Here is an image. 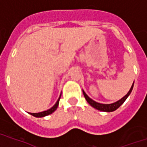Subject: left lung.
Returning a JSON list of instances; mask_svg holds the SVG:
<instances>
[{
	"mask_svg": "<svg viewBox=\"0 0 147 147\" xmlns=\"http://www.w3.org/2000/svg\"><path fill=\"white\" fill-rule=\"evenodd\" d=\"M134 81L133 83V85L130 87V89L128 91L126 95H125L123 97L119 100H117V102H114V103H109V104H105V103H97L96 101H94V100H92L91 98H90L89 96L86 95V94L85 92L83 90V94L84 95V97L86 99V100L88 102L90 105L93 107L94 108L96 109V110H100V111H103V112H113V111H114L120 107V106L122 105L123 103H124V101L127 100V98L128 96H129V94H131L132 90L134 88Z\"/></svg>",
	"mask_w": 147,
	"mask_h": 147,
	"instance_id": "obj_1",
	"label": "left lung"
}]
</instances>
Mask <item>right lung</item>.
Listing matches in <instances>:
<instances>
[{
    "label": "right lung",
    "instance_id": "add662e5",
    "mask_svg": "<svg viewBox=\"0 0 147 147\" xmlns=\"http://www.w3.org/2000/svg\"><path fill=\"white\" fill-rule=\"evenodd\" d=\"M61 94L60 95V97L58 98L57 101L56 102V103L51 108V109H49L47 110H45V111H43V112H40V113H30V115H32L34 117H46V116H48V115L51 114L52 113H53L57 110V108L58 105H59V100H60V99H61Z\"/></svg>",
    "mask_w": 147,
    "mask_h": 147
}]
</instances>
